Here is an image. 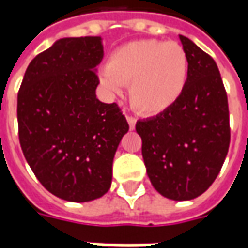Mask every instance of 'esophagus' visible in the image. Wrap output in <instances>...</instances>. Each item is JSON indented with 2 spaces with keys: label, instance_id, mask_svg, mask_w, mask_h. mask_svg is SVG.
Masks as SVG:
<instances>
[{
  "label": "esophagus",
  "instance_id": "1",
  "mask_svg": "<svg viewBox=\"0 0 248 248\" xmlns=\"http://www.w3.org/2000/svg\"><path fill=\"white\" fill-rule=\"evenodd\" d=\"M127 121L129 124V129L135 128V124H137V119L134 116H127Z\"/></svg>",
  "mask_w": 248,
  "mask_h": 248
}]
</instances>
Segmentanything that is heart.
<instances>
[{"instance_id":"1","label":"heart","mask_w":248,"mask_h":248,"mask_svg":"<svg viewBox=\"0 0 248 248\" xmlns=\"http://www.w3.org/2000/svg\"><path fill=\"white\" fill-rule=\"evenodd\" d=\"M187 74V55L179 44L138 40L110 53L100 81L110 93H120L128 84L131 106L143 116H157L182 96Z\"/></svg>"}]
</instances>
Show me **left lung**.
Masks as SVG:
<instances>
[{"instance_id": "obj_1", "label": "left lung", "mask_w": 248, "mask_h": 248, "mask_svg": "<svg viewBox=\"0 0 248 248\" xmlns=\"http://www.w3.org/2000/svg\"><path fill=\"white\" fill-rule=\"evenodd\" d=\"M179 40L189 62L182 96L135 127L152 185L176 202L192 200L211 186L231 142L228 96L217 63L189 38Z\"/></svg>"}]
</instances>
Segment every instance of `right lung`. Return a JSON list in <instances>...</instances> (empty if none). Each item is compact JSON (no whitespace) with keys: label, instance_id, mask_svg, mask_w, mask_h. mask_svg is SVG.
<instances>
[{"label":"right lung","instance_id":"add662e5","mask_svg":"<svg viewBox=\"0 0 248 248\" xmlns=\"http://www.w3.org/2000/svg\"><path fill=\"white\" fill-rule=\"evenodd\" d=\"M102 58L100 37L61 38L30 62L17 93L24 157L44 187L67 202L109 190L113 158L129 128L117 103L96 98Z\"/></svg>","mask_w":248,"mask_h":248}]
</instances>
